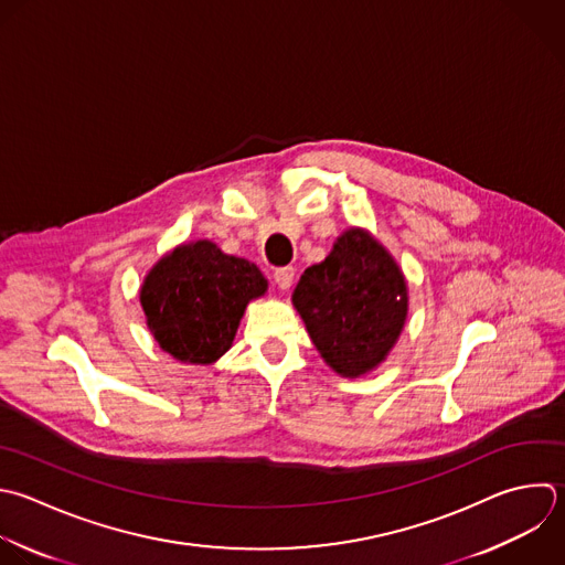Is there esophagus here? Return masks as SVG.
I'll return each instance as SVG.
<instances>
[{
	"mask_svg": "<svg viewBox=\"0 0 565 565\" xmlns=\"http://www.w3.org/2000/svg\"><path fill=\"white\" fill-rule=\"evenodd\" d=\"M294 278H296V269L294 267H278L274 271V282L280 287V289H289L294 285Z\"/></svg>",
	"mask_w": 565,
	"mask_h": 565,
	"instance_id": "34e87169",
	"label": "esophagus"
}]
</instances>
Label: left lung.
<instances>
[{"mask_svg":"<svg viewBox=\"0 0 565 565\" xmlns=\"http://www.w3.org/2000/svg\"><path fill=\"white\" fill-rule=\"evenodd\" d=\"M294 305L327 364L355 377L395 344L406 318V282L384 247L349 230L320 265L305 269Z\"/></svg>","mask_w":565,"mask_h":565,"instance_id":"left-lung-1","label":"left lung"}]
</instances>
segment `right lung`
Returning a JSON list of instances; mask_svg holds the SVG:
<instances>
[{
    "mask_svg": "<svg viewBox=\"0 0 565 565\" xmlns=\"http://www.w3.org/2000/svg\"><path fill=\"white\" fill-rule=\"evenodd\" d=\"M265 289L256 265L199 241L157 263L141 287V305L161 349L210 364L232 347L247 302Z\"/></svg>",
    "mask_w": 565,
    "mask_h": 565,
    "instance_id": "1",
    "label": "right lung"
}]
</instances>
